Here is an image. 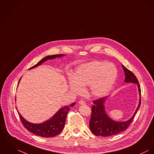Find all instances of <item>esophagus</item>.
Returning <instances> with one entry per match:
<instances>
[{"label":"esophagus","instance_id":"esophagus-1","mask_svg":"<svg viewBox=\"0 0 154 154\" xmlns=\"http://www.w3.org/2000/svg\"><path fill=\"white\" fill-rule=\"evenodd\" d=\"M79 103L80 104H85V101H84L83 100H79Z\"/></svg>","mask_w":154,"mask_h":154}]
</instances>
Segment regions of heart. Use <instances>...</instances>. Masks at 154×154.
<instances>
[{
    "mask_svg": "<svg viewBox=\"0 0 154 154\" xmlns=\"http://www.w3.org/2000/svg\"><path fill=\"white\" fill-rule=\"evenodd\" d=\"M117 77V69L114 64L103 61H91L77 69L74 77L69 78L70 90L80 94L83 88L90 85L92 95L105 96L111 89Z\"/></svg>",
    "mask_w": 154,
    "mask_h": 154,
    "instance_id": "1",
    "label": "heart"
}]
</instances>
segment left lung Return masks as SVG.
Segmentation results:
<instances>
[{
  "mask_svg": "<svg viewBox=\"0 0 154 154\" xmlns=\"http://www.w3.org/2000/svg\"><path fill=\"white\" fill-rule=\"evenodd\" d=\"M122 66L125 75L124 82L125 83H135L137 85L140 96L137 107L131 119L125 122H117L110 118L105 110L104 102L107 97L94 100L93 102L94 104L91 107V116L89 122V126L91 132L96 136L110 137L126 130L133 121L140 106L141 91L137 77L123 64H122Z\"/></svg>",
  "mask_w": 154,
  "mask_h": 154,
  "instance_id": "obj_1",
  "label": "left lung"
}]
</instances>
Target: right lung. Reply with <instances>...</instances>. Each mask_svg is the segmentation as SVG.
Segmentation results:
<instances>
[{"label": "right lung", "mask_w": 154, "mask_h": 154, "mask_svg": "<svg viewBox=\"0 0 154 154\" xmlns=\"http://www.w3.org/2000/svg\"><path fill=\"white\" fill-rule=\"evenodd\" d=\"M63 56H64V54H57L47 56L43 59H42L36 64H35L33 67L29 69H34L48 60H52L57 57H62ZM20 80L18 82V84L19 83ZM75 104V103H73L69 104V106H64V107L61 108L50 119L48 120L43 123L39 124H35L28 122L20 115V113H19V116L23 126L30 132L39 137H51L58 135L63 131L65 125L68 112L70 107L74 106ZM17 112L19 113L18 111Z\"/></svg>", "instance_id": "obj_1"}]
</instances>
